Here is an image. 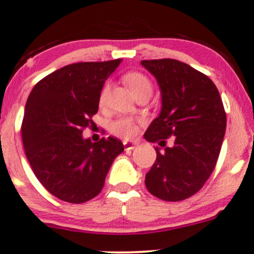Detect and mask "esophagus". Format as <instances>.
Segmentation results:
<instances>
[{
	"instance_id": "obj_1",
	"label": "esophagus",
	"mask_w": 254,
	"mask_h": 254,
	"mask_svg": "<svg viewBox=\"0 0 254 254\" xmlns=\"http://www.w3.org/2000/svg\"><path fill=\"white\" fill-rule=\"evenodd\" d=\"M123 145H124L125 151H130V149H134L136 146L135 141H129V140H124L123 141Z\"/></svg>"
}]
</instances>
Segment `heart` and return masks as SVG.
I'll list each match as a JSON object with an SVG mask.
<instances>
[{
    "label": "heart",
    "mask_w": 254,
    "mask_h": 254,
    "mask_svg": "<svg viewBox=\"0 0 254 254\" xmlns=\"http://www.w3.org/2000/svg\"><path fill=\"white\" fill-rule=\"evenodd\" d=\"M124 81L130 87L135 96L140 95L142 92L152 93V82L147 76L141 73H127L124 76ZM109 92V84L103 85L102 90L100 92V105H105ZM135 120L131 118H120L112 124V131L113 134L122 136V137H129L135 132Z\"/></svg>",
    "instance_id": "1"
}]
</instances>
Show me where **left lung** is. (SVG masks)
Wrapping results in <instances>:
<instances>
[{
  "mask_svg": "<svg viewBox=\"0 0 254 254\" xmlns=\"http://www.w3.org/2000/svg\"><path fill=\"white\" fill-rule=\"evenodd\" d=\"M161 90L162 108L143 137L158 142L145 184L153 196L176 202L201 190L217 164L226 114L214 82L176 60L141 61ZM175 142L165 146V138Z\"/></svg>",
  "mask_w": 254,
  "mask_h": 254,
  "instance_id": "left-lung-1",
  "label": "left lung"
}]
</instances>
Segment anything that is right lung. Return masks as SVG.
Here are the masks:
<instances>
[{
  "mask_svg": "<svg viewBox=\"0 0 254 254\" xmlns=\"http://www.w3.org/2000/svg\"><path fill=\"white\" fill-rule=\"evenodd\" d=\"M120 63L69 64L40 80L29 95L21 124L26 158L44 188L62 201L84 203L97 196L124 151L118 138L91 142L82 136L97 113L105 81Z\"/></svg>",
  "mask_w": 254,
  "mask_h": 254,
  "instance_id": "1",
  "label": "right lung"
}]
</instances>
